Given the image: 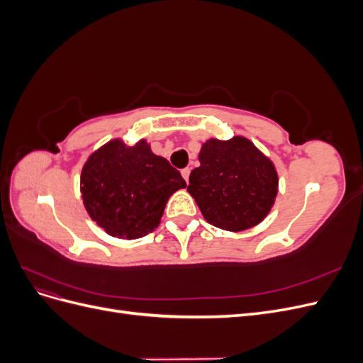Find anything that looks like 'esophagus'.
I'll use <instances>...</instances> for the list:
<instances>
[{"instance_id": "34e87169", "label": "esophagus", "mask_w": 363, "mask_h": 363, "mask_svg": "<svg viewBox=\"0 0 363 363\" xmlns=\"http://www.w3.org/2000/svg\"><path fill=\"white\" fill-rule=\"evenodd\" d=\"M189 174H191V169H189V168L182 169V175H183V179L186 180V183H189Z\"/></svg>"}]
</instances>
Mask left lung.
Instances as JSON below:
<instances>
[{"mask_svg":"<svg viewBox=\"0 0 363 363\" xmlns=\"http://www.w3.org/2000/svg\"><path fill=\"white\" fill-rule=\"evenodd\" d=\"M200 167L189 175L188 192L208 224L244 232L260 224L276 203V164L245 136L207 139Z\"/></svg>","mask_w":363,"mask_h":363,"instance_id":"obj_1","label":"left lung"}]
</instances>
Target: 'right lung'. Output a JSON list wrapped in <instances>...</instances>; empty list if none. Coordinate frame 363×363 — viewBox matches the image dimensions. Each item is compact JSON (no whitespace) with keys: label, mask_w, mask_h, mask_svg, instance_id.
I'll list each match as a JSON object with an SVG mask.
<instances>
[{"label":"right lung","mask_w":363,"mask_h":363,"mask_svg":"<svg viewBox=\"0 0 363 363\" xmlns=\"http://www.w3.org/2000/svg\"><path fill=\"white\" fill-rule=\"evenodd\" d=\"M186 188L180 172L155 155L147 139L125 145L106 142L82 168L80 192L87 215L107 235L138 239L157 228L169 196Z\"/></svg>","instance_id":"right-lung-1"}]
</instances>
